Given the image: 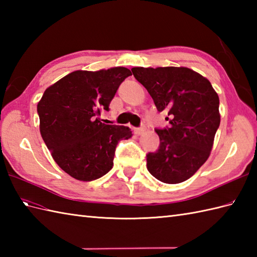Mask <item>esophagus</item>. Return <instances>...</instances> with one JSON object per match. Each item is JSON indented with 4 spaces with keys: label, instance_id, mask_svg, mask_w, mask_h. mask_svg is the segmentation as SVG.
<instances>
[{
    "label": "esophagus",
    "instance_id": "34e87169",
    "mask_svg": "<svg viewBox=\"0 0 257 257\" xmlns=\"http://www.w3.org/2000/svg\"><path fill=\"white\" fill-rule=\"evenodd\" d=\"M135 133L137 135H143L145 133V128H136Z\"/></svg>",
    "mask_w": 257,
    "mask_h": 257
}]
</instances>
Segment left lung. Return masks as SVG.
I'll use <instances>...</instances> for the list:
<instances>
[{
	"instance_id": "1",
	"label": "left lung",
	"mask_w": 257,
	"mask_h": 257,
	"mask_svg": "<svg viewBox=\"0 0 257 257\" xmlns=\"http://www.w3.org/2000/svg\"><path fill=\"white\" fill-rule=\"evenodd\" d=\"M132 72L170 123L156 129L160 146L147 155V169L161 182H183L210 156L221 120L219 96L209 80L187 67H134Z\"/></svg>"
}]
</instances>
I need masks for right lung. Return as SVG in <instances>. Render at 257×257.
<instances>
[{
	"mask_svg": "<svg viewBox=\"0 0 257 257\" xmlns=\"http://www.w3.org/2000/svg\"><path fill=\"white\" fill-rule=\"evenodd\" d=\"M130 75L125 67L76 70L48 87L37 103L42 138L53 159L74 179L92 181L105 176L119 141L132 138L128 127L99 119Z\"/></svg>",
	"mask_w": 257,
	"mask_h": 257,
	"instance_id": "1",
	"label": "right lung"
}]
</instances>
